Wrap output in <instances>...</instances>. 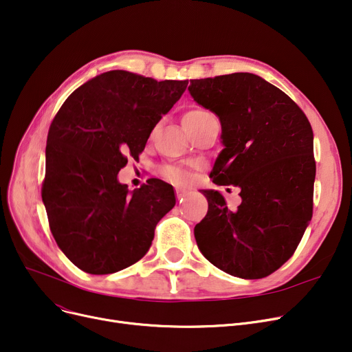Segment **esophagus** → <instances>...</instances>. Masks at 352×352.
<instances>
[{
    "mask_svg": "<svg viewBox=\"0 0 352 352\" xmlns=\"http://www.w3.org/2000/svg\"><path fill=\"white\" fill-rule=\"evenodd\" d=\"M175 192H177V198H178V201H179V202H182V199L187 197V191L184 190V188L177 187V188H175Z\"/></svg>",
    "mask_w": 352,
    "mask_h": 352,
    "instance_id": "obj_1",
    "label": "esophagus"
}]
</instances>
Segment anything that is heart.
Masks as SVG:
<instances>
[{"label":"heart","mask_w":352,"mask_h":352,"mask_svg":"<svg viewBox=\"0 0 352 352\" xmlns=\"http://www.w3.org/2000/svg\"><path fill=\"white\" fill-rule=\"evenodd\" d=\"M211 116L212 114L210 111L204 108H194V109H190L188 113H186V116L182 118V122H184V126H195L197 124H199L201 121H204ZM162 174L165 178H168L174 184H178V186H182V184H186L188 181V174L181 168H177V166H170V165L165 166L162 170Z\"/></svg>","instance_id":"obj_1"}]
</instances>
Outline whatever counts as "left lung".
<instances>
[{
  "label": "left lung",
  "instance_id": "8db88e82",
  "mask_svg": "<svg viewBox=\"0 0 352 352\" xmlns=\"http://www.w3.org/2000/svg\"><path fill=\"white\" fill-rule=\"evenodd\" d=\"M190 81L192 98L211 109L223 128L226 148L212 182L238 187L243 199L231 211L218 191H202L208 212L194 228L197 245L230 275L264 278L292 256L312 218L311 124L285 92L255 74Z\"/></svg>",
  "mask_w": 352,
  "mask_h": 352
}]
</instances>
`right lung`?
I'll list each match as a JSON object with an SVG mask.
<instances>
[{
  "label": "right lung",
  "instance_id": "1",
  "mask_svg": "<svg viewBox=\"0 0 352 352\" xmlns=\"http://www.w3.org/2000/svg\"><path fill=\"white\" fill-rule=\"evenodd\" d=\"M187 85L108 71L74 91L54 117L41 197L55 243L80 270L113 274L150 250L158 221L175 206L173 186L151 178L128 192L117 175Z\"/></svg>",
  "mask_w": 352,
  "mask_h": 352
}]
</instances>
